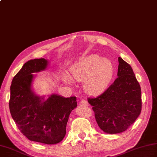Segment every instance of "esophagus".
<instances>
[{
  "label": "esophagus",
  "instance_id": "obj_1",
  "mask_svg": "<svg viewBox=\"0 0 157 157\" xmlns=\"http://www.w3.org/2000/svg\"><path fill=\"white\" fill-rule=\"evenodd\" d=\"M79 105H83V106H87V105H88V103L87 101H84V100H82V101L79 102Z\"/></svg>",
  "mask_w": 157,
  "mask_h": 157
}]
</instances>
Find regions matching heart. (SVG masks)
Segmentation results:
<instances>
[{
    "instance_id": "1",
    "label": "heart",
    "mask_w": 157,
    "mask_h": 157,
    "mask_svg": "<svg viewBox=\"0 0 157 157\" xmlns=\"http://www.w3.org/2000/svg\"><path fill=\"white\" fill-rule=\"evenodd\" d=\"M73 80H84V89L90 95H98L104 92L111 82L114 74V65L107 58L92 54L79 59L69 69ZM64 80L70 84L67 75L63 76Z\"/></svg>"
}]
</instances>
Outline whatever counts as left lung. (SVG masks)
<instances>
[{
    "label": "left lung",
    "mask_w": 157,
    "mask_h": 157,
    "mask_svg": "<svg viewBox=\"0 0 157 157\" xmlns=\"http://www.w3.org/2000/svg\"><path fill=\"white\" fill-rule=\"evenodd\" d=\"M117 78L96 98H88L98 125L107 134L125 131L141 113V88L132 67L118 58Z\"/></svg>",
    "instance_id": "obj_1"
}]
</instances>
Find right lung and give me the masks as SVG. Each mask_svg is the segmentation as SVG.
Listing matches in <instances>:
<instances>
[{"instance_id": "right-lung-1", "label": "right lung", "mask_w": 157, "mask_h": 157, "mask_svg": "<svg viewBox=\"0 0 157 157\" xmlns=\"http://www.w3.org/2000/svg\"><path fill=\"white\" fill-rule=\"evenodd\" d=\"M48 65L45 59L29 60L23 65L11 82L9 109L18 129L29 140L55 144L64 138L77 101L75 96L65 98L55 94L45 99L34 92V73L45 70Z\"/></svg>"}]
</instances>
